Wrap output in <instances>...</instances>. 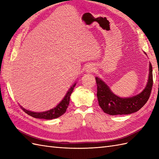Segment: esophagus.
<instances>
[{
  "mask_svg": "<svg viewBox=\"0 0 159 159\" xmlns=\"http://www.w3.org/2000/svg\"><path fill=\"white\" fill-rule=\"evenodd\" d=\"M95 70V67L92 66H89L87 67V72H92Z\"/></svg>",
  "mask_w": 159,
  "mask_h": 159,
  "instance_id": "esophagus-1",
  "label": "esophagus"
}]
</instances>
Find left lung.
Segmentation results:
<instances>
[{"label":"left lung","instance_id":"8db88e82","mask_svg":"<svg viewBox=\"0 0 159 159\" xmlns=\"http://www.w3.org/2000/svg\"><path fill=\"white\" fill-rule=\"evenodd\" d=\"M97 98L99 106L104 113L111 116L128 115L139 111L147 102L153 85L152 67L150 63L149 76L146 87L140 93L129 98H120L114 94L102 80L96 77Z\"/></svg>","mask_w":159,"mask_h":159}]
</instances>
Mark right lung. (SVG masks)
<instances>
[{"mask_svg": "<svg viewBox=\"0 0 159 159\" xmlns=\"http://www.w3.org/2000/svg\"><path fill=\"white\" fill-rule=\"evenodd\" d=\"M76 83H74V85L69 89L68 92L66 94L65 97L63 98V99L61 101L59 104L54 107L53 109L44 111V112H33V111H30L25 109V108L22 107L21 109L25 111L26 113H27L29 116L31 117H33L35 118H39V119H45V120H52L55 119V118L59 117L61 116L62 115L66 113L67 108L68 107L69 103H70V96L72 94L74 87L76 86Z\"/></svg>", "mask_w": 159, "mask_h": 159, "instance_id": "1", "label": "right lung"}]
</instances>
